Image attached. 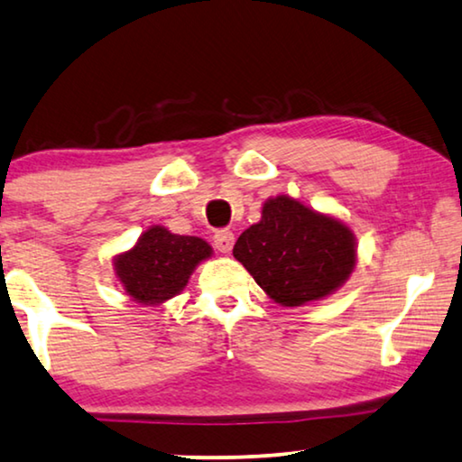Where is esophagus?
I'll return each mask as SVG.
<instances>
[{
    "instance_id": "esophagus-1",
    "label": "esophagus",
    "mask_w": 462,
    "mask_h": 462,
    "mask_svg": "<svg viewBox=\"0 0 462 462\" xmlns=\"http://www.w3.org/2000/svg\"><path fill=\"white\" fill-rule=\"evenodd\" d=\"M213 245L219 253H230L234 246V234L230 230H217L213 234Z\"/></svg>"
}]
</instances>
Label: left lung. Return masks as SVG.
<instances>
[{
  "label": "left lung",
  "mask_w": 462,
  "mask_h": 462,
  "mask_svg": "<svg viewBox=\"0 0 462 462\" xmlns=\"http://www.w3.org/2000/svg\"><path fill=\"white\" fill-rule=\"evenodd\" d=\"M232 254L273 302L300 307L346 284L356 238L336 216L278 195L263 203L261 219L240 234Z\"/></svg>",
  "instance_id": "obj_1"
}]
</instances>
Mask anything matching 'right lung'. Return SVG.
Returning <instances> with one entry per match:
<instances>
[{
	"mask_svg": "<svg viewBox=\"0 0 462 462\" xmlns=\"http://www.w3.org/2000/svg\"><path fill=\"white\" fill-rule=\"evenodd\" d=\"M213 249L199 236H180L163 226L144 230L133 249L114 257L122 291L144 307H160L187 288L192 272Z\"/></svg>",
	"mask_w": 462,
	"mask_h": 462,
	"instance_id": "obj_1",
	"label": "right lung"
}]
</instances>
